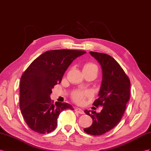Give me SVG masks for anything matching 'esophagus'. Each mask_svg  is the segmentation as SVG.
Segmentation results:
<instances>
[{
  "label": "esophagus",
  "mask_w": 151,
  "mask_h": 151,
  "mask_svg": "<svg viewBox=\"0 0 151 151\" xmlns=\"http://www.w3.org/2000/svg\"><path fill=\"white\" fill-rule=\"evenodd\" d=\"M75 110L76 111V112H78L80 114H84V111L83 110H82L81 109H79V108H76V109H75Z\"/></svg>",
  "instance_id": "34e87169"
}]
</instances>
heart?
Segmentation results:
<instances>
[{
	"instance_id": "obj_1",
	"label": "heart",
	"mask_w": 151,
	"mask_h": 151,
	"mask_svg": "<svg viewBox=\"0 0 151 151\" xmlns=\"http://www.w3.org/2000/svg\"><path fill=\"white\" fill-rule=\"evenodd\" d=\"M96 69V70H98L97 66L95 64L92 63H88L85 65L83 69ZM91 92L89 91H78L75 92L73 94V98L76 102L78 103H82L83 102L85 98L90 96H91Z\"/></svg>"
}]
</instances>
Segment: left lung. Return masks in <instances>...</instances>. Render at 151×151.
<instances>
[{"instance_id": "left-lung-1", "label": "left lung", "mask_w": 151, "mask_h": 151, "mask_svg": "<svg viewBox=\"0 0 151 151\" xmlns=\"http://www.w3.org/2000/svg\"><path fill=\"white\" fill-rule=\"evenodd\" d=\"M102 69V81L98 98L93 105L103 106L101 112L86 110L92 124L83 130L87 134L101 135L112 129L121 121L130 97V81L121 65L105 53L90 52Z\"/></svg>"}]
</instances>
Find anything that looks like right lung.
<instances>
[{"label":"right lung","mask_w":151,"mask_h":151,"mask_svg":"<svg viewBox=\"0 0 151 151\" xmlns=\"http://www.w3.org/2000/svg\"><path fill=\"white\" fill-rule=\"evenodd\" d=\"M81 50H53L43 53L30 64L22 75L20 86V108L23 117L32 130L41 134L52 132L63 110L73 106L50 99L54 86L60 83L65 71Z\"/></svg>","instance_id":"add662e5"}]
</instances>
